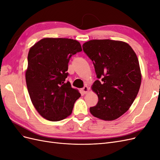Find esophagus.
Returning <instances> with one entry per match:
<instances>
[{
    "instance_id": "1",
    "label": "esophagus",
    "mask_w": 160,
    "mask_h": 160,
    "mask_svg": "<svg viewBox=\"0 0 160 160\" xmlns=\"http://www.w3.org/2000/svg\"><path fill=\"white\" fill-rule=\"evenodd\" d=\"M81 91H82V93H83V94H86L88 93L89 91V88H88V86H85L83 88L81 89Z\"/></svg>"
}]
</instances>
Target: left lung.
<instances>
[{
  "label": "left lung",
  "instance_id": "1",
  "mask_svg": "<svg viewBox=\"0 0 160 160\" xmlns=\"http://www.w3.org/2000/svg\"><path fill=\"white\" fill-rule=\"evenodd\" d=\"M83 49L93 61L97 77L91 89L98 102L90 108L94 117L105 121L119 118L129 109L138 93L142 73L135 52L127 42L95 39Z\"/></svg>",
  "mask_w": 160,
  "mask_h": 160
}]
</instances>
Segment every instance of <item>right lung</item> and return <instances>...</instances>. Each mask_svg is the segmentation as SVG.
I'll list each match as a JSON object with an SVG mask.
<instances>
[{"label": "right lung", "mask_w": 160, "mask_h": 160, "mask_svg": "<svg viewBox=\"0 0 160 160\" xmlns=\"http://www.w3.org/2000/svg\"><path fill=\"white\" fill-rule=\"evenodd\" d=\"M81 51L76 40L44 38L28 51L27 89L34 107L45 119L58 122L71 114L81 94L65 79L70 58Z\"/></svg>", "instance_id": "right-lung-1"}]
</instances>
